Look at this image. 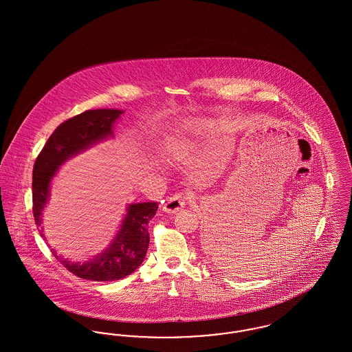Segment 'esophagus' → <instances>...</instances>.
<instances>
[{"label":"esophagus","instance_id":"34e87169","mask_svg":"<svg viewBox=\"0 0 352 352\" xmlns=\"http://www.w3.org/2000/svg\"><path fill=\"white\" fill-rule=\"evenodd\" d=\"M192 195H184V194H174L173 197L168 198L162 204V210L168 214H177L186 206L187 201H191Z\"/></svg>","mask_w":352,"mask_h":352}]
</instances>
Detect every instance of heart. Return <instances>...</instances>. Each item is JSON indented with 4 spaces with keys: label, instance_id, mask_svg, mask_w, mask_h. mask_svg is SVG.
Masks as SVG:
<instances>
[{
    "label": "heart",
    "instance_id": "1",
    "mask_svg": "<svg viewBox=\"0 0 352 352\" xmlns=\"http://www.w3.org/2000/svg\"><path fill=\"white\" fill-rule=\"evenodd\" d=\"M206 131V125L203 122H192L186 129V133L175 134L168 137L165 142V148L170 154H181L186 151L191 144V137L201 135Z\"/></svg>",
    "mask_w": 352,
    "mask_h": 352
}]
</instances>
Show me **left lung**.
Wrapping results in <instances>:
<instances>
[{"instance_id": "1", "label": "left lung", "mask_w": 352, "mask_h": 352, "mask_svg": "<svg viewBox=\"0 0 352 352\" xmlns=\"http://www.w3.org/2000/svg\"><path fill=\"white\" fill-rule=\"evenodd\" d=\"M211 248H212V247H210V245H208V251L212 252V250H211Z\"/></svg>"}]
</instances>
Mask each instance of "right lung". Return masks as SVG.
Masks as SVG:
<instances>
[{
    "label": "right lung",
    "instance_id": "right-lung-1",
    "mask_svg": "<svg viewBox=\"0 0 352 352\" xmlns=\"http://www.w3.org/2000/svg\"><path fill=\"white\" fill-rule=\"evenodd\" d=\"M124 113L121 109H91L62 122L51 134L43 149L36 157L33 168V212L35 224L42 232L43 210L50 199L52 178L69 158L92 148L94 145L113 138V126ZM158 210V203H133L126 207L118 234L104 251L88 261L75 263L54 256L75 276L91 281H116L138 268L149 247L148 224ZM46 239V237H45Z\"/></svg>",
    "mask_w": 352,
    "mask_h": 352
}]
</instances>
